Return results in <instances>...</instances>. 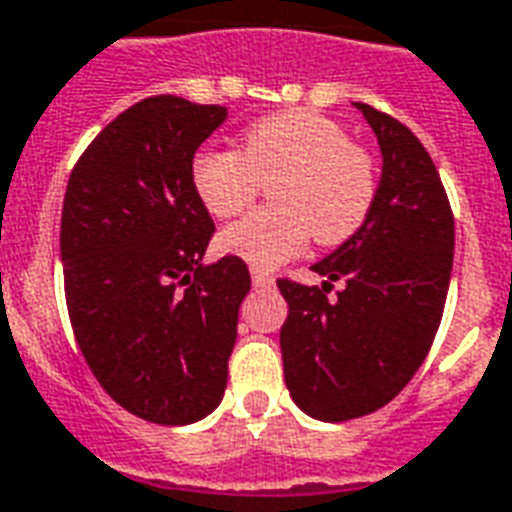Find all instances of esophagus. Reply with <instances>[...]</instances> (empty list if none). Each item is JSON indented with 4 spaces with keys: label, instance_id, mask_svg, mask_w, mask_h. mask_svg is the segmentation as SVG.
I'll return each mask as SVG.
<instances>
[{
    "label": "esophagus",
    "instance_id": "esophagus-1",
    "mask_svg": "<svg viewBox=\"0 0 512 512\" xmlns=\"http://www.w3.org/2000/svg\"><path fill=\"white\" fill-rule=\"evenodd\" d=\"M251 280H253V286L256 288H267L275 283V278H272L270 272H264L259 270V267H251Z\"/></svg>",
    "mask_w": 512,
    "mask_h": 512
}]
</instances>
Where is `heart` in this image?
Here are the masks:
<instances>
[{
	"instance_id": "1",
	"label": "heart",
	"mask_w": 512,
	"mask_h": 512,
	"mask_svg": "<svg viewBox=\"0 0 512 512\" xmlns=\"http://www.w3.org/2000/svg\"><path fill=\"white\" fill-rule=\"evenodd\" d=\"M270 183L272 207L253 210L218 234V248L259 270L278 267L305 248L340 245L359 232L375 202V161L329 115L286 110L242 134V151L205 148L191 161V183L207 213L229 218Z\"/></svg>"
}]
</instances>
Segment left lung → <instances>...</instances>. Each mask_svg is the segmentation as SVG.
I'll list each match as a JSON object with an SVG mask.
<instances>
[{
  "mask_svg": "<svg viewBox=\"0 0 512 512\" xmlns=\"http://www.w3.org/2000/svg\"><path fill=\"white\" fill-rule=\"evenodd\" d=\"M378 137L383 169L367 221L313 264L318 286L278 280L291 399L318 421H351L388 405L432 348L453 267V215L443 180L416 134L353 102ZM345 279L337 300L325 294Z\"/></svg>",
  "mask_w": 512,
  "mask_h": 512,
  "instance_id": "8db88e82",
  "label": "left lung"
}]
</instances>
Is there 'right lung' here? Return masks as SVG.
<instances>
[{"label":"right lung","instance_id":"add662e5","mask_svg":"<svg viewBox=\"0 0 512 512\" xmlns=\"http://www.w3.org/2000/svg\"><path fill=\"white\" fill-rule=\"evenodd\" d=\"M226 107L148 96L96 134L61 210L64 291L99 386L151 424L213 413L226 391L245 261L202 256L215 224L191 183Z\"/></svg>","mask_w":512,"mask_h":512}]
</instances>
